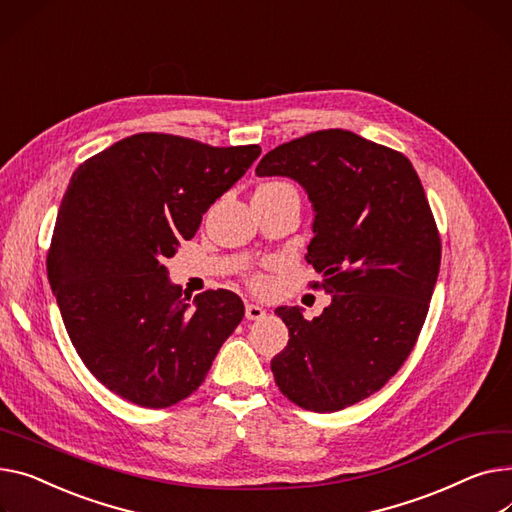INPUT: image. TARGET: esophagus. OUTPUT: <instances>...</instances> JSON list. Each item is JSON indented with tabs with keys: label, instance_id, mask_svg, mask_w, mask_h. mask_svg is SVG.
Instances as JSON below:
<instances>
[{
	"label": "esophagus",
	"instance_id": "34e87169",
	"mask_svg": "<svg viewBox=\"0 0 512 512\" xmlns=\"http://www.w3.org/2000/svg\"><path fill=\"white\" fill-rule=\"evenodd\" d=\"M265 315H267V311L263 309L261 304L249 302V304L245 306V319H247V321H259V319H263Z\"/></svg>",
	"mask_w": 512,
	"mask_h": 512
}]
</instances>
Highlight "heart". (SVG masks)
<instances>
[{
  "instance_id": "heart-1",
  "label": "heart",
  "mask_w": 512,
  "mask_h": 512,
  "mask_svg": "<svg viewBox=\"0 0 512 512\" xmlns=\"http://www.w3.org/2000/svg\"><path fill=\"white\" fill-rule=\"evenodd\" d=\"M263 187H288L284 183H269V185H263Z\"/></svg>"
}]
</instances>
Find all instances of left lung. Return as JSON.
Returning a JSON list of instances; mask_svg holds the SVG:
<instances>
[{"label":"left lung","mask_w":512,"mask_h":512,"mask_svg":"<svg viewBox=\"0 0 512 512\" xmlns=\"http://www.w3.org/2000/svg\"><path fill=\"white\" fill-rule=\"evenodd\" d=\"M257 177H288L313 203L306 261L331 304L306 321L278 306L288 346L271 360L280 391L311 412H337L379 391L410 356L440 267V238L420 177L403 154L346 129L267 152Z\"/></svg>","instance_id":"8db88e82"}]
</instances>
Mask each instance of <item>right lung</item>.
Here are the masks:
<instances>
[{"label":"right lung","instance_id":"1","mask_svg":"<svg viewBox=\"0 0 512 512\" xmlns=\"http://www.w3.org/2000/svg\"><path fill=\"white\" fill-rule=\"evenodd\" d=\"M261 154L138 133L76 168L61 199L47 276L72 344L94 377L142 407H168L206 379L245 317L230 290L189 304L164 259Z\"/></svg>","mask_w":512,"mask_h":512}]
</instances>
